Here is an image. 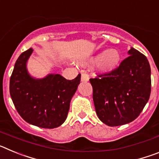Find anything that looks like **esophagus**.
Instances as JSON below:
<instances>
[{"label":"esophagus","mask_w":159,"mask_h":159,"mask_svg":"<svg viewBox=\"0 0 159 159\" xmlns=\"http://www.w3.org/2000/svg\"><path fill=\"white\" fill-rule=\"evenodd\" d=\"M89 80V75L88 73H83L81 75V81L83 82H88Z\"/></svg>","instance_id":"34e87169"}]
</instances>
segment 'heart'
Listing matches in <instances>:
<instances>
[{
    "label": "heart",
    "mask_w": 159,
    "mask_h": 159,
    "mask_svg": "<svg viewBox=\"0 0 159 159\" xmlns=\"http://www.w3.org/2000/svg\"><path fill=\"white\" fill-rule=\"evenodd\" d=\"M120 59V54L117 50L107 49L90 58L85 64H93L97 63V68L99 71L107 73L114 71L119 66Z\"/></svg>",
    "instance_id": "b5f03b06"
}]
</instances>
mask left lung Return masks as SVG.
<instances>
[{
    "mask_svg": "<svg viewBox=\"0 0 159 159\" xmlns=\"http://www.w3.org/2000/svg\"><path fill=\"white\" fill-rule=\"evenodd\" d=\"M128 54L114 71L90 79L97 116L110 127L134 121L151 95L148 60L133 48Z\"/></svg>",
    "mask_w": 159,
    "mask_h": 159,
    "instance_id": "left-lung-1",
    "label": "left lung"
}]
</instances>
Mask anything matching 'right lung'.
<instances>
[{"label":"right lung","instance_id":"1","mask_svg":"<svg viewBox=\"0 0 159 159\" xmlns=\"http://www.w3.org/2000/svg\"><path fill=\"white\" fill-rule=\"evenodd\" d=\"M32 52V48L28 49L16 61L9 83L11 98L19 115L27 123L42 128H56L67 119L70 101L80 83L81 75L71 80L59 74L33 79L26 68Z\"/></svg>","mask_w":159,"mask_h":159}]
</instances>
